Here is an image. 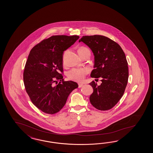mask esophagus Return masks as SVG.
<instances>
[{
    "mask_svg": "<svg viewBox=\"0 0 153 153\" xmlns=\"http://www.w3.org/2000/svg\"><path fill=\"white\" fill-rule=\"evenodd\" d=\"M83 86V84H82V83H78V87L79 88L82 87Z\"/></svg>",
    "mask_w": 153,
    "mask_h": 153,
    "instance_id": "esophagus-1",
    "label": "esophagus"
}]
</instances>
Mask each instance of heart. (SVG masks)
Masks as SVG:
<instances>
[{
	"label": "heart",
	"mask_w": 153,
	"mask_h": 153,
	"mask_svg": "<svg viewBox=\"0 0 153 153\" xmlns=\"http://www.w3.org/2000/svg\"><path fill=\"white\" fill-rule=\"evenodd\" d=\"M86 51H90L89 49L86 47L82 46L78 49V52H84ZM65 53H64L63 56V62H65ZM89 72V70L87 68H75L68 71L67 73V77L69 79L72 80L76 82H82L85 78L86 75H87Z\"/></svg>",
	"instance_id": "obj_1"
}]
</instances>
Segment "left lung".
I'll use <instances>...</instances> for the list:
<instances>
[{"instance_id":"obj_1","label":"left lung","mask_w":153,"mask_h":153,"mask_svg":"<svg viewBox=\"0 0 153 153\" xmlns=\"http://www.w3.org/2000/svg\"><path fill=\"white\" fill-rule=\"evenodd\" d=\"M81 41L91 49L94 56V69L91 77L102 78L100 86L94 81L90 83L93 89L90 102L98 110L111 109L123 96L128 83L129 72L126 55L118 44L104 36H83Z\"/></svg>"}]
</instances>
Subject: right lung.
Wrapping results in <instances>:
<instances>
[{"label":"right lung","instance_id":"obj_1","mask_svg":"<svg viewBox=\"0 0 153 153\" xmlns=\"http://www.w3.org/2000/svg\"><path fill=\"white\" fill-rule=\"evenodd\" d=\"M78 39L77 35H54L30 51L23 73L24 83L30 100L42 112L50 114L59 112L69 94L78 87L76 82L64 81L62 66L63 52Z\"/></svg>","mask_w":153,"mask_h":153}]
</instances>
